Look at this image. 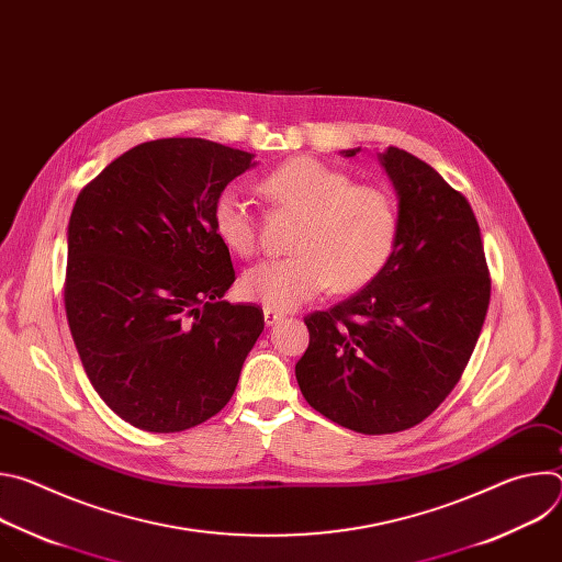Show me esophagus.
I'll return each mask as SVG.
<instances>
[{"label": "esophagus", "mask_w": 562, "mask_h": 562, "mask_svg": "<svg viewBox=\"0 0 562 562\" xmlns=\"http://www.w3.org/2000/svg\"><path fill=\"white\" fill-rule=\"evenodd\" d=\"M284 317V313L282 311H276V308H265V323L271 327V325H276L278 319H282Z\"/></svg>", "instance_id": "34e87169"}]
</instances>
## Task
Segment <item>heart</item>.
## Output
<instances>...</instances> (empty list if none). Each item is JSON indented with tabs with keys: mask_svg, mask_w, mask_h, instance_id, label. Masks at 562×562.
Masks as SVG:
<instances>
[{
	"mask_svg": "<svg viewBox=\"0 0 562 562\" xmlns=\"http://www.w3.org/2000/svg\"><path fill=\"white\" fill-rule=\"evenodd\" d=\"M260 193L300 217L293 256L251 267L239 291L267 308L289 311L334 289L353 293L386 267L397 239L393 198L373 184H356L342 169L297 155L260 180ZM211 220L220 243L239 258L258 251V220L235 187L217 193Z\"/></svg>",
	"mask_w": 562,
	"mask_h": 562,
	"instance_id": "1",
	"label": "heart"
}]
</instances>
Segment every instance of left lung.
<instances>
[{"label": "left lung", "instance_id": "left-lung-1", "mask_svg": "<svg viewBox=\"0 0 562 562\" xmlns=\"http://www.w3.org/2000/svg\"><path fill=\"white\" fill-rule=\"evenodd\" d=\"M380 162L397 193L395 249L360 293L304 317L308 347L295 364L306 403L367 436L412 429L440 407L473 353L492 295L467 198L403 148L389 146Z\"/></svg>", "mask_w": 562, "mask_h": 562}]
</instances>
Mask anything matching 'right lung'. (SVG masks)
Returning <instances> with one entry per match:
<instances>
[{"label": "right lung", "mask_w": 562, "mask_h": 562, "mask_svg": "<svg viewBox=\"0 0 562 562\" xmlns=\"http://www.w3.org/2000/svg\"><path fill=\"white\" fill-rule=\"evenodd\" d=\"M254 155L200 137L126 150L68 222L64 306L75 349L128 425L176 434L215 416L265 329L262 308L222 300L235 282L211 209Z\"/></svg>", "instance_id": "add662e5"}]
</instances>
